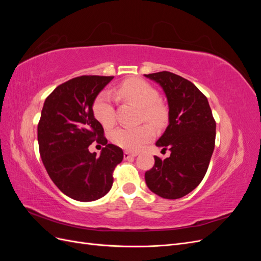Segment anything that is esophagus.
Returning <instances> with one entry per match:
<instances>
[{
	"label": "esophagus",
	"instance_id": "1",
	"mask_svg": "<svg viewBox=\"0 0 261 261\" xmlns=\"http://www.w3.org/2000/svg\"><path fill=\"white\" fill-rule=\"evenodd\" d=\"M137 155L136 152H129V151H124V159H130V158H135Z\"/></svg>",
	"mask_w": 261,
	"mask_h": 261
}]
</instances>
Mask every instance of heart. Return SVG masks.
I'll return each mask as SVG.
<instances>
[{
	"mask_svg": "<svg viewBox=\"0 0 261 261\" xmlns=\"http://www.w3.org/2000/svg\"><path fill=\"white\" fill-rule=\"evenodd\" d=\"M118 96L140 109V120L148 121L155 126H161L167 120V111L159 103V92L145 81L133 78L124 82L117 88ZM92 111L97 121L106 128H111L115 124L114 108L111 96L102 92L96 98ZM154 129L150 124H143L136 127H118L111 133V140L116 146L126 150H138L144 144L151 140Z\"/></svg>",
	"mask_w": 261,
	"mask_h": 261,
	"instance_id": "1",
	"label": "heart"
}]
</instances>
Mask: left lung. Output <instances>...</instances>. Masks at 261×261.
<instances>
[{"label": "left lung", "mask_w": 261, "mask_h": 261, "mask_svg": "<svg viewBox=\"0 0 261 261\" xmlns=\"http://www.w3.org/2000/svg\"><path fill=\"white\" fill-rule=\"evenodd\" d=\"M159 84L169 105V125L155 145L169 149V158L154 155L145 173L150 191L165 199L189 194L206 175L216 143V121L206 96L185 78L171 72L145 75Z\"/></svg>", "instance_id": "8db88e82"}]
</instances>
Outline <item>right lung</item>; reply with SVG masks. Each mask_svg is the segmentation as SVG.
I'll use <instances>...</instances> for the list:
<instances>
[{"label":"right lung","instance_id":"obj_1","mask_svg":"<svg viewBox=\"0 0 261 261\" xmlns=\"http://www.w3.org/2000/svg\"><path fill=\"white\" fill-rule=\"evenodd\" d=\"M114 76H80L58 86L45 99L38 124L40 156L53 183L69 198L93 201L109 193L123 150L108 144L92 106ZM106 145L100 157L88 147Z\"/></svg>","mask_w":261,"mask_h":261}]
</instances>
